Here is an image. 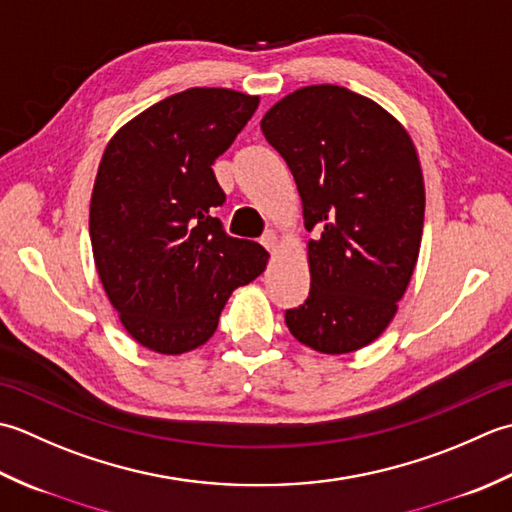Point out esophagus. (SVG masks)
Here are the masks:
<instances>
[{
	"instance_id": "34e87169",
	"label": "esophagus",
	"mask_w": 512,
	"mask_h": 512,
	"mask_svg": "<svg viewBox=\"0 0 512 512\" xmlns=\"http://www.w3.org/2000/svg\"><path fill=\"white\" fill-rule=\"evenodd\" d=\"M260 243L265 245L267 252L274 254L276 249H278V234H276V232H267L263 238H260Z\"/></svg>"
}]
</instances>
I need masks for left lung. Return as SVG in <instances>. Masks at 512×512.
Returning <instances> with one entry per match:
<instances>
[{
	"label": "left lung",
	"instance_id": "left-lung-1",
	"mask_svg": "<svg viewBox=\"0 0 512 512\" xmlns=\"http://www.w3.org/2000/svg\"><path fill=\"white\" fill-rule=\"evenodd\" d=\"M265 139L287 161L316 238L311 287L285 322L329 356L367 347L398 314L424 227V179L404 125L342 86H305L271 106Z\"/></svg>",
	"mask_w": 512,
	"mask_h": 512
}]
</instances>
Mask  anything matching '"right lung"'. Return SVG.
<instances>
[{"label": "right lung", "instance_id": "add662e5", "mask_svg": "<svg viewBox=\"0 0 512 512\" xmlns=\"http://www.w3.org/2000/svg\"><path fill=\"white\" fill-rule=\"evenodd\" d=\"M258 101L229 88L183 90L121 125L101 156L92 256L121 325L154 353L205 344L232 291L267 267L263 245L227 236L214 218L225 194L212 163Z\"/></svg>", "mask_w": 512, "mask_h": 512}]
</instances>
